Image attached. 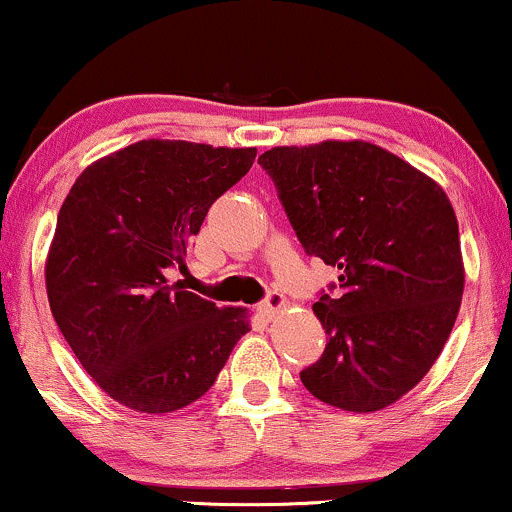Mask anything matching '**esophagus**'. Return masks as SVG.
Masks as SVG:
<instances>
[{
    "mask_svg": "<svg viewBox=\"0 0 512 512\" xmlns=\"http://www.w3.org/2000/svg\"><path fill=\"white\" fill-rule=\"evenodd\" d=\"M281 308H286V298L281 296V293H269V296L260 303V313L264 317H274Z\"/></svg>",
    "mask_w": 512,
    "mask_h": 512,
    "instance_id": "1",
    "label": "esophagus"
}]
</instances>
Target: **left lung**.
Instances as JSON below:
<instances>
[{"label":"left lung","instance_id":"8db88e82","mask_svg":"<svg viewBox=\"0 0 512 512\" xmlns=\"http://www.w3.org/2000/svg\"><path fill=\"white\" fill-rule=\"evenodd\" d=\"M293 231L339 269L313 305L327 334L301 370L320 402L378 411L431 370L460 313L464 264L443 187L368 142L274 146L260 156Z\"/></svg>","mask_w":512,"mask_h":512}]
</instances>
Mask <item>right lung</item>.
<instances>
[{
    "instance_id": "right-lung-1",
    "label": "right lung",
    "mask_w": 512,
    "mask_h": 512,
    "mask_svg": "<svg viewBox=\"0 0 512 512\" xmlns=\"http://www.w3.org/2000/svg\"><path fill=\"white\" fill-rule=\"evenodd\" d=\"M257 149L144 139L91 163L64 199L48 262L50 310L74 356L115 402L168 414L219 378L248 310L170 284L211 204Z\"/></svg>"
}]
</instances>
